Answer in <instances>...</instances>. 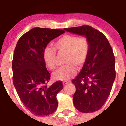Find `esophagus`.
Returning a JSON list of instances; mask_svg holds the SVG:
<instances>
[{
	"label": "esophagus",
	"instance_id": "1",
	"mask_svg": "<svg viewBox=\"0 0 126 126\" xmlns=\"http://www.w3.org/2000/svg\"><path fill=\"white\" fill-rule=\"evenodd\" d=\"M69 83L70 81H63V85H66V84H68Z\"/></svg>",
	"mask_w": 126,
	"mask_h": 126
}]
</instances>
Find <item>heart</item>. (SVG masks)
<instances>
[{"label":"heart","mask_w":126,"mask_h":126,"mask_svg":"<svg viewBox=\"0 0 126 126\" xmlns=\"http://www.w3.org/2000/svg\"><path fill=\"white\" fill-rule=\"evenodd\" d=\"M90 49L89 41L85 36H77L66 34L57 40L54 43V48L47 46L43 49V59L45 65L50 70L56 67L57 52L59 54H66V65L59 69L53 74L57 80H69L86 62Z\"/></svg>","instance_id":"heart-1"}]
</instances>
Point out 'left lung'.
Returning a JSON list of instances; mask_svg holds the SVG:
<instances>
[{"label":"left lung","instance_id":"obj_1","mask_svg":"<svg viewBox=\"0 0 126 126\" xmlns=\"http://www.w3.org/2000/svg\"><path fill=\"white\" fill-rule=\"evenodd\" d=\"M64 30L84 35L89 41L90 49L86 62L72 81L76 88L73 103L81 112H95L106 103L115 79L113 49L105 35L92 26L84 25L64 28Z\"/></svg>","mask_w":126,"mask_h":126}]
</instances>
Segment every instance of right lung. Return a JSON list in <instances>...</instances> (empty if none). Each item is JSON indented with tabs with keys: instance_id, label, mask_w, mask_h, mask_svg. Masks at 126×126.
I'll return each instance as SVG.
<instances>
[{
	"instance_id": "add662e5",
	"label": "right lung",
	"mask_w": 126,
	"mask_h": 126,
	"mask_svg": "<svg viewBox=\"0 0 126 126\" xmlns=\"http://www.w3.org/2000/svg\"><path fill=\"white\" fill-rule=\"evenodd\" d=\"M63 30L34 28L18 40L12 61L13 82L20 100L34 115L52 114L58 106L57 95L63 89L62 81L48 86L51 74L43 59V49Z\"/></svg>"
}]
</instances>
